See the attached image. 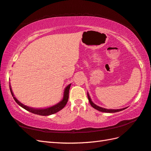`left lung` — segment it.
<instances>
[{"instance_id": "1", "label": "left lung", "mask_w": 151, "mask_h": 151, "mask_svg": "<svg viewBox=\"0 0 151 151\" xmlns=\"http://www.w3.org/2000/svg\"><path fill=\"white\" fill-rule=\"evenodd\" d=\"M88 100H89V103H90L91 106L93 108H94L95 109H96V110H97L100 111H102V112H106V113H115V112L120 111L123 110H124V109L127 108H123V109H118V110H108V109L101 108V107L98 106L95 104L93 102L91 101V99H90V97H89V95L88 94Z\"/></svg>"}]
</instances>
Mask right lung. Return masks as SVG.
<instances>
[{
	"label": "right lung",
	"mask_w": 151,
	"mask_h": 151,
	"mask_svg": "<svg viewBox=\"0 0 151 151\" xmlns=\"http://www.w3.org/2000/svg\"><path fill=\"white\" fill-rule=\"evenodd\" d=\"M70 87V84H69V86H67L66 88L65 89V91H64L63 98L62 101L60 102L59 103H58L57 104L53 106H52V107L47 108H45V109H34V108L28 107V106H27L22 104L14 96V94H13V92L12 91V89H11L10 86H9V89H10L11 93L13 96V97H14V99L15 100V101L17 102V103L19 106H21L22 108H23L26 110L31 112V113L37 114V115H44V116H45V115H52V114H55V113H56V112L61 110L62 108L65 107V106L66 105L67 101H68L69 92Z\"/></svg>",
	"instance_id": "1"
}]
</instances>
